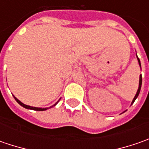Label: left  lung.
I'll return each mask as SVG.
<instances>
[{"label":"left lung","instance_id":"left-lung-1","mask_svg":"<svg viewBox=\"0 0 149 149\" xmlns=\"http://www.w3.org/2000/svg\"><path fill=\"white\" fill-rule=\"evenodd\" d=\"M138 60H139V65L141 66L140 60H139V58H138ZM141 85H142V75H140V77H139V89H138V91H137V94H136V95L134 96V100H133L132 104H134V102L135 101V100L137 99V97H138V96H139V92H140V89H141Z\"/></svg>","mask_w":149,"mask_h":149}]
</instances>
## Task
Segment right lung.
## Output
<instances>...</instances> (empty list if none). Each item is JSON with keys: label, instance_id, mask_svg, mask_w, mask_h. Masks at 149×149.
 Returning <instances> with one entry per match:
<instances>
[{"label": "right lung", "instance_id": "1", "mask_svg": "<svg viewBox=\"0 0 149 149\" xmlns=\"http://www.w3.org/2000/svg\"><path fill=\"white\" fill-rule=\"evenodd\" d=\"M15 100H16V102L21 105L22 107H24V108H26V109H33V110H36V111H44V110H46V109H48V108H43V109H41V108H36V107H31V106H29V105H26V104H24L23 103H21L20 100H18L15 97H14ZM57 104V103H56ZM54 104V105H55Z\"/></svg>", "mask_w": 149, "mask_h": 149}]
</instances>
